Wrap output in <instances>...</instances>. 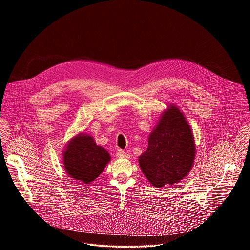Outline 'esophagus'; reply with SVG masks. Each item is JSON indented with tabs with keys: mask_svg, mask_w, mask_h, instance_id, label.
<instances>
[{
	"mask_svg": "<svg viewBox=\"0 0 250 250\" xmlns=\"http://www.w3.org/2000/svg\"><path fill=\"white\" fill-rule=\"evenodd\" d=\"M117 156L119 158H129V154H127L126 152H125L124 150H121V149H119L117 151Z\"/></svg>",
	"mask_w": 250,
	"mask_h": 250,
	"instance_id": "1",
	"label": "esophagus"
}]
</instances>
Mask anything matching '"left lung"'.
<instances>
[{
  "label": "left lung",
  "mask_w": 250,
  "mask_h": 250,
  "mask_svg": "<svg viewBox=\"0 0 250 250\" xmlns=\"http://www.w3.org/2000/svg\"><path fill=\"white\" fill-rule=\"evenodd\" d=\"M195 157L189 122L176 104H167L148 136L147 149L138 156L140 170L155 188L172 186L189 174Z\"/></svg>",
  "instance_id": "left-lung-1"
}]
</instances>
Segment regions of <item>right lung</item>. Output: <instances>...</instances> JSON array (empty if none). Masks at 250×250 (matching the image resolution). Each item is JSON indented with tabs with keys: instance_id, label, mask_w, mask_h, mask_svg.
<instances>
[{
	"instance_id": "add662e5",
	"label": "right lung",
	"mask_w": 250,
	"mask_h": 250,
	"mask_svg": "<svg viewBox=\"0 0 250 250\" xmlns=\"http://www.w3.org/2000/svg\"><path fill=\"white\" fill-rule=\"evenodd\" d=\"M110 161V153L98 146L91 134L84 131L71 138L62 152L65 172L80 184L92 183Z\"/></svg>"
}]
</instances>
